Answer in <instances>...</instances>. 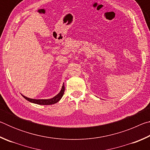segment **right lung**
Listing matches in <instances>:
<instances>
[{"label":"right lung","instance_id":"right-lung-1","mask_svg":"<svg viewBox=\"0 0 150 150\" xmlns=\"http://www.w3.org/2000/svg\"><path fill=\"white\" fill-rule=\"evenodd\" d=\"M64 91H65V86H64V83H63L62 90L60 91V92L58 93L56 96H55L54 97H53L52 98H50V99H33V98H28L24 95H22V96H23L25 99L28 100L30 103L38 104V105H53V104L57 103L58 101L62 98L63 93H64Z\"/></svg>","mask_w":150,"mask_h":150}]
</instances>
